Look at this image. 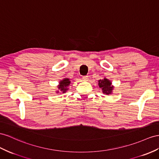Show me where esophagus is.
Instances as JSON below:
<instances>
[{
  "label": "esophagus",
  "mask_w": 159,
  "mask_h": 159,
  "mask_svg": "<svg viewBox=\"0 0 159 159\" xmlns=\"http://www.w3.org/2000/svg\"><path fill=\"white\" fill-rule=\"evenodd\" d=\"M83 80H88V76H83Z\"/></svg>",
  "instance_id": "1"
}]
</instances>
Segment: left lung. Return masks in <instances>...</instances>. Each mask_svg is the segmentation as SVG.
Listing matches in <instances>:
<instances>
[{
  "label": "left lung",
  "mask_w": 159,
  "mask_h": 159,
  "mask_svg": "<svg viewBox=\"0 0 159 159\" xmlns=\"http://www.w3.org/2000/svg\"><path fill=\"white\" fill-rule=\"evenodd\" d=\"M111 82L107 79H104L103 80H99V86L100 88L102 89L103 93L106 95L111 94L113 87L111 86Z\"/></svg>",
  "instance_id": "8db88e82"
}]
</instances>
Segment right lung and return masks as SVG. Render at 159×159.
<instances>
[{
  "instance_id": "right-lung-1",
  "label": "right lung",
  "mask_w": 159,
  "mask_h": 159,
  "mask_svg": "<svg viewBox=\"0 0 159 159\" xmlns=\"http://www.w3.org/2000/svg\"><path fill=\"white\" fill-rule=\"evenodd\" d=\"M70 83V81L68 79H65L63 80H61L60 82V85L58 86V89L62 91V93H65L67 90V87Z\"/></svg>"
}]
</instances>
